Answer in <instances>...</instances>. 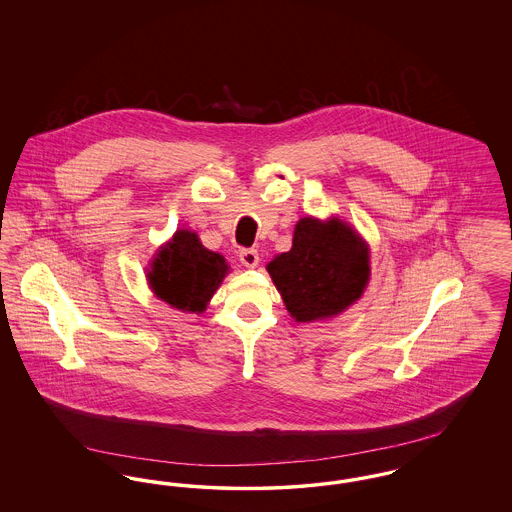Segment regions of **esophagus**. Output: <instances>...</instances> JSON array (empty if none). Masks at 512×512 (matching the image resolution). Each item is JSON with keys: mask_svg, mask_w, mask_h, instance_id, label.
Segmentation results:
<instances>
[{"mask_svg": "<svg viewBox=\"0 0 512 512\" xmlns=\"http://www.w3.org/2000/svg\"><path fill=\"white\" fill-rule=\"evenodd\" d=\"M240 261L244 263L245 267H257V263H259V253H257V249H253V247L240 249Z\"/></svg>", "mask_w": 512, "mask_h": 512, "instance_id": "1", "label": "esophagus"}]
</instances>
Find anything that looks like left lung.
<instances>
[{
  "label": "left lung",
  "mask_w": 512,
  "mask_h": 512,
  "mask_svg": "<svg viewBox=\"0 0 512 512\" xmlns=\"http://www.w3.org/2000/svg\"><path fill=\"white\" fill-rule=\"evenodd\" d=\"M274 286L297 322L340 315L368 282V251L341 220L301 219L288 253L268 263Z\"/></svg>",
  "instance_id": "1"
}]
</instances>
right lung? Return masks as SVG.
<instances>
[{"mask_svg":"<svg viewBox=\"0 0 512 512\" xmlns=\"http://www.w3.org/2000/svg\"><path fill=\"white\" fill-rule=\"evenodd\" d=\"M228 270L224 257L205 249L194 232L178 230L163 247L149 276V284L172 307L201 313Z\"/></svg>","mask_w":512,"mask_h":512,"instance_id":"right-lung-1","label":"right lung"}]
</instances>
